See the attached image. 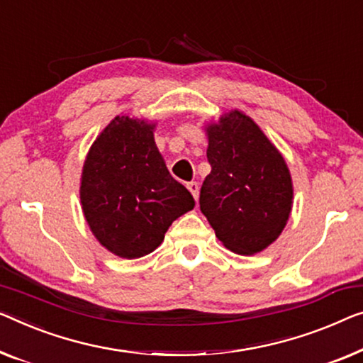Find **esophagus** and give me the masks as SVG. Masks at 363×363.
<instances>
[{"label": "esophagus", "mask_w": 363, "mask_h": 363, "mask_svg": "<svg viewBox=\"0 0 363 363\" xmlns=\"http://www.w3.org/2000/svg\"><path fill=\"white\" fill-rule=\"evenodd\" d=\"M187 189H189V192L192 194V197L194 199H199V191H200V187H199V182H187Z\"/></svg>", "instance_id": "34e87169"}]
</instances>
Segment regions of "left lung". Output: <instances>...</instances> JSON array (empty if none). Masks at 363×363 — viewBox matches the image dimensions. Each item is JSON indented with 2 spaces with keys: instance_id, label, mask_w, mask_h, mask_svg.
<instances>
[{
  "instance_id": "obj_1",
  "label": "left lung",
  "mask_w": 363,
  "mask_h": 363,
  "mask_svg": "<svg viewBox=\"0 0 363 363\" xmlns=\"http://www.w3.org/2000/svg\"><path fill=\"white\" fill-rule=\"evenodd\" d=\"M205 132L212 171L200 189V210L230 251L261 252L282 233L294 203L284 156L241 111L223 113Z\"/></svg>"
}]
</instances>
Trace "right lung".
Masks as SVG:
<instances>
[{
  "label": "right lung",
  "mask_w": 363,
  "mask_h": 363,
  "mask_svg": "<svg viewBox=\"0 0 363 363\" xmlns=\"http://www.w3.org/2000/svg\"><path fill=\"white\" fill-rule=\"evenodd\" d=\"M155 123L117 116L86 156L79 199L96 240L123 259L153 252L194 197L169 174L155 143Z\"/></svg>",
  "instance_id": "right-lung-1"
}]
</instances>
